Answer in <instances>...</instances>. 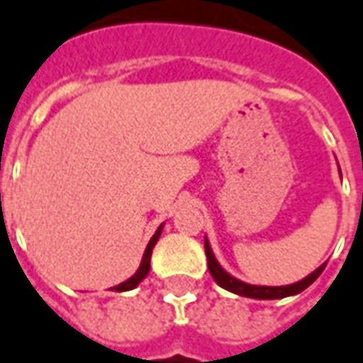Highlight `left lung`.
Segmentation results:
<instances>
[{"mask_svg": "<svg viewBox=\"0 0 363 363\" xmlns=\"http://www.w3.org/2000/svg\"><path fill=\"white\" fill-rule=\"evenodd\" d=\"M204 250H206L208 257V269H210V275L214 277L218 285L230 293H235L240 296H247V298H259V301H271V298H285V296L298 295L301 291H305L306 287H311L314 281L318 279V275L323 273L326 263H323L318 269H314L311 275H306L305 279L296 281L293 285H283V287H267V285H250V283H243L240 279H235L234 275H230L228 271L218 263V259L214 257V252L210 247V242L208 238H204Z\"/></svg>", "mask_w": 363, "mask_h": 363, "instance_id": "1", "label": "left lung"}]
</instances>
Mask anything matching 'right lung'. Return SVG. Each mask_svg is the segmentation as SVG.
Returning a JSON list of instances; mask_svg holds the SVG:
<instances>
[{"instance_id": "1", "label": "right lung", "mask_w": 363, "mask_h": 363, "mask_svg": "<svg viewBox=\"0 0 363 363\" xmlns=\"http://www.w3.org/2000/svg\"><path fill=\"white\" fill-rule=\"evenodd\" d=\"M161 232H163V224L157 228V232L153 234V238H151L149 243H147L145 253H143V257H141V265H139V269L135 271L128 281H123V283H120V285L111 287V291H118V293H121V291H131V289L138 287L139 283L147 277V273H149V269H151V253H153V247H155L157 240L161 238Z\"/></svg>"}]
</instances>
